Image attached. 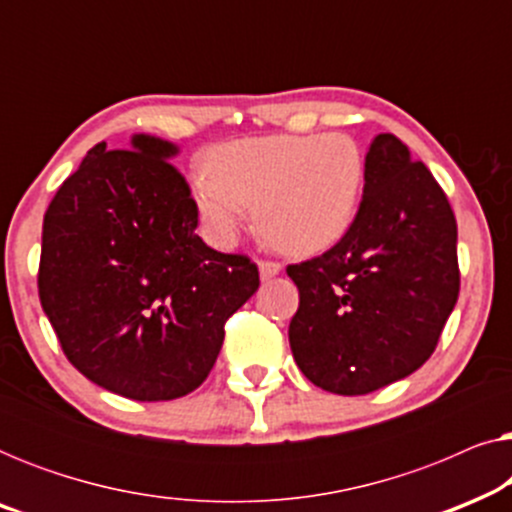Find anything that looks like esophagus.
<instances>
[{
    "instance_id": "34e87169",
    "label": "esophagus",
    "mask_w": 512,
    "mask_h": 512,
    "mask_svg": "<svg viewBox=\"0 0 512 512\" xmlns=\"http://www.w3.org/2000/svg\"><path fill=\"white\" fill-rule=\"evenodd\" d=\"M258 270H261V279H272L282 272V265L277 261H261L258 263Z\"/></svg>"
}]
</instances>
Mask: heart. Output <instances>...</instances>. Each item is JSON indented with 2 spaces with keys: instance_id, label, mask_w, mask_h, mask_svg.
I'll return each mask as SVG.
<instances>
[{
  "instance_id": "1",
  "label": "heart",
  "mask_w": 512,
  "mask_h": 512,
  "mask_svg": "<svg viewBox=\"0 0 512 512\" xmlns=\"http://www.w3.org/2000/svg\"><path fill=\"white\" fill-rule=\"evenodd\" d=\"M209 174L193 179L207 228L230 242L256 205L258 226L279 249L317 254L352 226L363 186V156L347 135L251 137L212 151Z\"/></svg>"
}]
</instances>
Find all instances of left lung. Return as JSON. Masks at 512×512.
Segmentation results:
<instances>
[{
  "instance_id": "left-lung-1",
  "label": "left lung",
  "mask_w": 512,
  "mask_h": 512,
  "mask_svg": "<svg viewBox=\"0 0 512 512\" xmlns=\"http://www.w3.org/2000/svg\"><path fill=\"white\" fill-rule=\"evenodd\" d=\"M363 181L340 242L286 268L300 293L293 359L340 396L370 394L424 366L459 296L457 221L429 167L384 132L366 153Z\"/></svg>"
}]
</instances>
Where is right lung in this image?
<instances>
[{
    "label": "right lung",
    "mask_w": 512,
    "mask_h": 512,
    "mask_svg": "<svg viewBox=\"0 0 512 512\" xmlns=\"http://www.w3.org/2000/svg\"><path fill=\"white\" fill-rule=\"evenodd\" d=\"M151 135L95 144L44 216L39 300L69 363L132 401H172L207 380L223 326L258 268L200 240L198 205Z\"/></svg>",
    "instance_id": "add662e5"
}]
</instances>
